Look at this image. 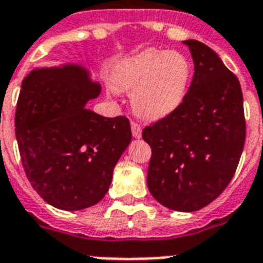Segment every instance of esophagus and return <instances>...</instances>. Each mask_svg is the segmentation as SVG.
I'll list each match as a JSON object with an SVG mask.
<instances>
[{"mask_svg":"<svg viewBox=\"0 0 263 263\" xmlns=\"http://www.w3.org/2000/svg\"><path fill=\"white\" fill-rule=\"evenodd\" d=\"M132 134H133L134 138L141 137V126L136 122H132Z\"/></svg>","mask_w":263,"mask_h":263,"instance_id":"1","label":"esophagus"}]
</instances>
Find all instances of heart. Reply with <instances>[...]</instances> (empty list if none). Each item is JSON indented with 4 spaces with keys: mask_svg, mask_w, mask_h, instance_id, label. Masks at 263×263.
<instances>
[{
    "mask_svg": "<svg viewBox=\"0 0 263 263\" xmlns=\"http://www.w3.org/2000/svg\"><path fill=\"white\" fill-rule=\"evenodd\" d=\"M192 78V66L176 50L146 49L119 60L109 72L117 90L132 91L133 111L145 121L170 117L184 103Z\"/></svg>",
    "mask_w": 263,
    "mask_h": 263,
    "instance_id": "obj_1",
    "label": "heart"
}]
</instances>
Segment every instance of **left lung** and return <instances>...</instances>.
<instances>
[{"mask_svg": "<svg viewBox=\"0 0 263 263\" xmlns=\"http://www.w3.org/2000/svg\"><path fill=\"white\" fill-rule=\"evenodd\" d=\"M195 74L184 103L170 117L146 126L152 149L146 184L160 204L174 211L203 209L235 174L246 140L243 93L237 77L199 41H184Z\"/></svg>", "mask_w": 263, "mask_h": 263, "instance_id": "obj_1", "label": "left lung"}]
</instances>
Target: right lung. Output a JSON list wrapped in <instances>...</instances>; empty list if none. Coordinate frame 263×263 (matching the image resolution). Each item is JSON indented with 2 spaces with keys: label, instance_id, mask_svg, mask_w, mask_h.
<instances>
[{
  "label": "right lung",
  "instance_id": "obj_1",
  "mask_svg": "<svg viewBox=\"0 0 263 263\" xmlns=\"http://www.w3.org/2000/svg\"><path fill=\"white\" fill-rule=\"evenodd\" d=\"M100 91L78 64L35 68L22 83L15 115L22 163L32 188L56 209L77 211L99 203L132 141L127 118L86 108Z\"/></svg>",
  "mask_w": 263,
  "mask_h": 263
}]
</instances>
